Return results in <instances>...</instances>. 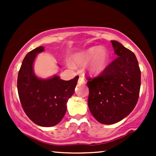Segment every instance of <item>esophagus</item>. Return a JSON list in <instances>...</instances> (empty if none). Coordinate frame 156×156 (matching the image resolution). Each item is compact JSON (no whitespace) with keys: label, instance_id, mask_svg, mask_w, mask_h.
Returning <instances> with one entry per match:
<instances>
[{"label":"esophagus","instance_id":"obj_1","mask_svg":"<svg viewBox=\"0 0 156 156\" xmlns=\"http://www.w3.org/2000/svg\"><path fill=\"white\" fill-rule=\"evenodd\" d=\"M78 83L82 84V85H84V84L86 83V80L83 78V77H80L79 79H78Z\"/></svg>","mask_w":156,"mask_h":156}]
</instances>
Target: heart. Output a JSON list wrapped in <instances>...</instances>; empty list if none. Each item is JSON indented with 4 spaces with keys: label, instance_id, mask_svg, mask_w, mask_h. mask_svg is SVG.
Returning a JSON list of instances; mask_svg holds the SVG:
<instances>
[{
    "label": "heart",
    "instance_id": "b5f03b06",
    "mask_svg": "<svg viewBox=\"0 0 156 156\" xmlns=\"http://www.w3.org/2000/svg\"><path fill=\"white\" fill-rule=\"evenodd\" d=\"M109 53L103 47H91L87 50L76 53L72 56V63L74 65L84 66L88 63L87 69L92 75L101 74L108 67ZM69 67H73L71 63H68Z\"/></svg>",
    "mask_w": 156,
    "mask_h": 156
}]
</instances>
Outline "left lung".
Masks as SVG:
<instances>
[{"mask_svg":"<svg viewBox=\"0 0 156 156\" xmlns=\"http://www.w3.org/2000/svg\"><path fill=\"white\" fill-rule=\"evenodd\" d=\"M117 58L96 78H88V105L97 121L112 125L135 108L141 86V71L136 55L117 41H111Z\"/></svg>","mask_w":156,"mask_h":156,"instance_id":"left-lung-1","label":"left lung"}]
</instances>
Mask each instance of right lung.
Segmentation results:
<instances>
[{
  "label": "right lung",
  "instance_id": "right-lung-1",
  "mask_svg": "<svg viewBox=\"0 0 156 156\" xmlns=\"http://www.w3.org/2000/svg\"><path fill=\"white\" fill-rule=\"evenodd\" d=\"M44 51L40 46L27 53L17 78V91L23 110L35 124L52 127L60 122L67 112V103L75 92L78 76L64 80L57 75L48 78L36 76L34 61Z\"/></svg>",
  "mask_w": 156,
  "mask_h": 156
}]
</instances>
